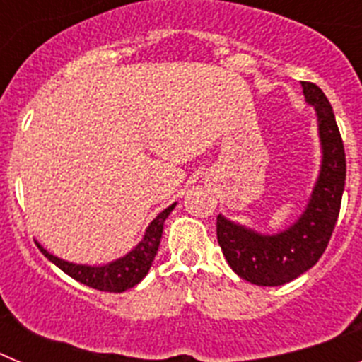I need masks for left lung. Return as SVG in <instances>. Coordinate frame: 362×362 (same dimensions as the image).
I'll use <instances>...</instances> for the list:
<instances>
[{
  "label": "left lung",
  "instance_id": "obj_1",
  "mask_svg": "<svg viewBox=\"0 0 362 362\" xmlns=\"http://www.w3.org/2000/svg\"><path fill=\"white\" fill-rule=\"evenodd\" d=\"M306 103L317 116L321 168L306 209L296 223L277 233H261L217 216V241L230 268L257 286H279L317 263L337 223L346 179V158L334 110L325 92L303 81Z\"/></svg>",
  "mask_w": 362,
  "mask_h": 362
}]
</instances>
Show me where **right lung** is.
<instances>
[{
	"label": "right lung",
	"instance_id": "right-lung-1",
	"mask_svg": "<svg viewBox=\"0 0 362 362\" xmlns=\"http://www.w3.org/2000/svg\"><path fill=\"white\" fill-rule=\"evenodd\" d=\"M175 204L177 203H172L168 209L158 214V217L145 230V235H143L141 241L137 243L129 254L107 264L70 263V261H65V259L50 254L49 250H45L40 243H37V246H40V250L43 252L45 257L52 261L57 268H62L66 276H70L72 279L79 281V283L86 284L90 288L101 290V292H124V290L136 286L137 283H141L143 277L148 274L153 257L159 250L165 219L170 216L172 210L175 209Z\"/></svg>",
	"mask_w": 362,
	"mask_h": 362
}]
</instances>
